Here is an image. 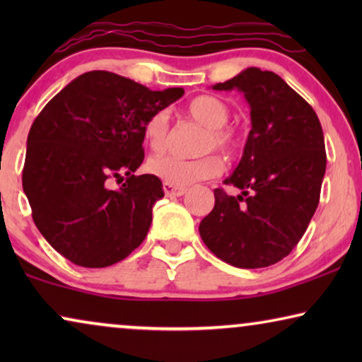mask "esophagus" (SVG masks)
<instances>
[{"label": "esophagus", "mask_w": 362, "mask_h": 362, "mask_svg": "<svg viewBox=\"0 0 362 362\" xmlns=\"http://www.w3.org/2000/svg\"><path fill=\"white\" fill-rule=\"evenodd\" d=\"M163 191H165V194L168 197H177V196H182L186 192V187H180V186H173L170 182H165L163 185Z\"/></svg>", "instance_id": "obj_1"}]
</instances>
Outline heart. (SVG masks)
Instances as JSON below:
<instances>
[{"label": "heart", "mask_w": 362, "mask_h": 362, "mask_svg": "<svg viewBox=\"0 0 362 362\" xmlns=\"http://www.w3.org/2000/svg\"><path fill=\"white\" fill-rule=\"evenodd\" d=\"M186 112L191 118L207 128V135L202 143V150L217 148L226 155H232L240 146V133L226 125L230 117V108L224 100L214 95H199L186 105ZM168 136V112H155L143 125V140L151 151L165 148ZM224 168V161L214 153L194 160H185L173 155H158L148 161V171L173 186H187L196 181L209 180L219 175Z\"/></svg>", "instance_id": "1"}]
</instances>
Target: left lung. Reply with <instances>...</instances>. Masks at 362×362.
<instances>
[{"label":"left lung","instance_id":"1","mask_svg":"<svg viewBox=\"0 0 362 362\" xmlns=\"http://www.w3.org/2000/svg\"><path fill=\"white\" fill-rule=\"evenodd\" d=\"M214 90H239L250 107L244 155L199 234L212 254L239 269L274 265L303 237L320 202L326 171L325 136L316 113L284 78L249 67Z\"/></svg>","mask_w":362,"mask_h":362}]
</instances>
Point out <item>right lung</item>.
Returning a JSON list of instances; mask_svg holds the SVG:
<instances>
[{
  "label": "right lung",
  "mask_w": 362,
  "mask_h": 362,
  "mask_svg": "<svg viewBox=\"0 0 362 362\" xmlns=\"http://www.w3.org/2000/svg\"><path fill=\"white\" fill-rule=\"evenodd\" d=\"M182 93L92 71L67 83L34 120L23 189L39 232L72 264L113 265L145 240L165 191L160 177L133 175L145 158L143 125ZM112 179L121 187L112 190Z\"/></svg>",
  "instance_id": "1"
}]
</instances>
